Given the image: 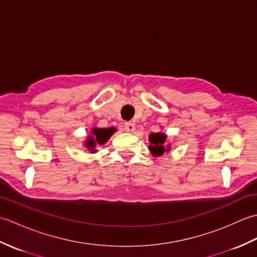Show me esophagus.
I'll list each match as a JSON object with an SVG mask.
<instances>
[{
	"label": "esophagus",
	"instance_id": "obj_1",
	"mask_svg": "<svg viewBox=\"0 0 257 257\" xmlns=\"http://www.w3.org/2000/svg\"><path fill=\"white\" fill-rule=\"evenodd\" d=\"M124 129H125V132H128V133H134L135 132V123L133 121L124 122Z\"/></svg>",
	"mask_w": 257,
	"mask_h": 257
}]
</instances>
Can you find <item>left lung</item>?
Here are the masks:
<instances>
[{
    "mask_svg": "<svg viewBox=\"0 0 257 257\" xmlns=\"http://www.w3.org/2000/svg\"><path fill=\"white\" fill-rule=\"evenodd\" d=\"M150 143L152 144V146H150V150L152 152L154 156H162L165 154V144L166 141V136L163 134H152L150 135L149 137ZM169 150V148H167V151Z\"/></svg>",
    "mask_w": 257,
    "mask_h": 257,
    "instance_id": "left-lung-1",
    "label": "left lung"
}]
</instances>
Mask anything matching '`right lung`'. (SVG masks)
<instances>
[{"instance_id": "add662e5", "label": "right lung", "mask_w": 257, "mask_h": 257, "mask_svg": "<svg viewBox=\"0 0 257 257\" xmlns=\"http://www.w3.org/2000/svg\"><path fill=\"white\" fill-rule=\"evenodd\" d=\"M113 133L112 128H107V129H94L92 130V134H94V137H90L87 141V147L94 150L96 145H103L107 143V140L110 138V136Z\"/></svg>"}]
</instances>
